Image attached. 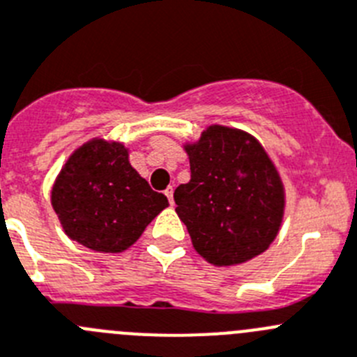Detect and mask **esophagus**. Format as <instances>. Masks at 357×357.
I'll return each instance as SVG.
<instances>
[{"label": "esophagus", "mask_w": 357, "mask_h": 357, "mask_svg": "<svg viewBox=\"0 0 357 357\" xmlns=\"http://www.w3.org/2000/svg\"><path fill=\"white\" fill-rule=\"evenodd\" d=\"M172 194H174V188H172V186H167L165 188L167 199H169V202H171V204H174V197H172Z\"/></svg>", "instance_id": "1"}]
</instances>
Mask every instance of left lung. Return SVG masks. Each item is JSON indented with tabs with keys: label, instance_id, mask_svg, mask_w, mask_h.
Instances as JSON below:
<instances>
[{
	"label": "left lung",
	"instance_id": "left-lung-1",
	"mask_svg": "<svg viewBox=\"0 0 357 357\" xmlns=\"http://www.w3.org/2000/svg\"><path fill=\"white\" fill-rule=\"evenodd\" d=\"M190 181L174 192L176 213L195 250L218 266L238 265L274 242L284 190L258 140L240 130L210 126L185 147Z\"/></svg>",
	"mask_w": 357,
	"mask_h": 357
}]
</instances>
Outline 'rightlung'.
Here are the masks:
<instances>
[{"label":"right lung","mask_w":357,"mask_h":357,"mask_svg":"<svg viewBox=\"0 0 357 357\" xmlns=\"http://www.w3.org/2000/svg\"><path fill=\"white\" fill-rule=\"evenodd\" d=\"M51 204L69 238L98 252H121L169 201L130 165L123 144L96 139L67 160Z\"/></svg>","instance_id":"obj_1"}]
</instances>
